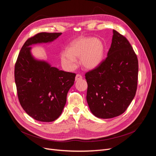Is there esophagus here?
I'll return each instance as SVG.
<instances>
[{
  "label": "esophagus",
  "mask_w": 156,
  "mask_h": 156,
  "mask_svg": "<svg viewBox=\"0 0 156 156\" xmlns=\"http://www.w3.org/2000/svg\"><path fill=\"white\" fill-rule=\"evenodd\" d=\"M83 78V77L81 76L80 74H77L76 75V77H75V81H79V80Z\"/></svg>",
  "instance_id": "esophagus-1"
}]
</instances>
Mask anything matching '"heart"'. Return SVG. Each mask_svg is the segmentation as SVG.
I'll use <instances>...</instances> for the list:
<instances>
[{
    "label": "heart",
    "instance_id": "1",
    "mask_svg": "<svg viewBox=\"0 0 156 156\" xmlns=\"http://www.w3.org/2000/svg\"><path fill=\"white\" fill-rule=\"evenodd\" d=\"M104 54V44L100 40L92 37H82L73 42L68 50L61 53L60 60L66 68L72 70L77 66L76 57L81 58L83 66L92 69L101 63Z\"/></svg>",
    "mask_w": 156,
    "mask_h": 156
}]
</instances>
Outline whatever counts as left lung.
<instances>
[{
	"label": "left lung",
	"mask_w": 156,
	"mask_h": 156,
	"mask_svg": "<svg viewBox=\"0 0 156 156\" xmlns=\"http://www.w3.org/2000/svg\"><path fill=\"white\" fill-rule=\"evenodd\" d=\"M139 65L126 37L113 30L107 58L85 74L87 100L92 114L112 119L124 113L135 96Z\"/></svg>",
	"instance_id": "1"
}]
</instances>
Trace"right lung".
I'll list each match as a JSON object with an SVG mask.
<instances>
[{"mask_svg": "<svg viewBox=\"0 0 156 156\" xmlns=\"http://www.w3.org/2000/svg\"><path fill=\"white\" fill-rule=\"evenodd\" d=\"M61 34L40 32L30 37L23 45L15 65L19 101L27 114L37 121L53 122L62 114L76 74L59 70L46 61L36 59L30 46L49 43Z\"/></svg>", "mask_w": 156, "mask_h": 156, "instance_id": "add662e5", "label": "right lung"}]
</instances>
